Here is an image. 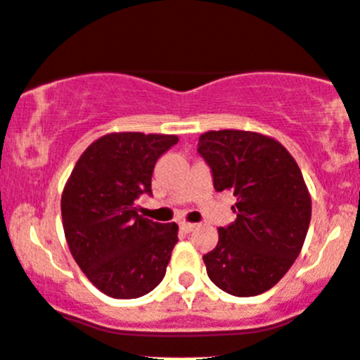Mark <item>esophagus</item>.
Listing matches in <instances>:
<instances>
[{"label": "esophagus", "instance_id": "esophagus-1", "mask_svg": "<svg viewBox=\"0 0 360 360\" xmlns=\"http://www.w3.org/2000/svg\"><path fill=\"white\" fill-rule=\"evenodd\" d=\"M179 228H181V231H184V233H192L193 229L197 228L195 224H192V222H179Z\"/></svg>", "mask_w": 360, "mask_h": 360}]
</instances>
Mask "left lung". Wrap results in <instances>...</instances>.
Segmentation results:
<instances>
[{
	"label": "left lung",
	"mask_w": 360,
	"mask_h": 360,
	"mask_svg": "<svg viewBox=\"0 0 360 360\" xmlns=\"http://www.w3.org/2000/svg\"><path fill=\"white\" fill-rule=\"evenodd\" d=\"M197 152L217 192H231L235 222L219 228V244L204 255L213 283L238 297L273 289L300 255L312 200L301 170L280 141L249 131L200 134Z\"/></svg>",
	"instance_id": "1"
}]
</instances>
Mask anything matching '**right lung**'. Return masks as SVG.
Returning <instances> with one entry per match:
<instances>
[{
    "instance_id": "1",
    "label": "right lung",
    "mask_w": 360,
    "mask_h": 360,
    "mask_svg": "<svg viewBox=\"0 0 360 360\" xmlns=\"http://www.w3.org/2000/svg\"><path fill=\"white\" fill-rule=\"evenodd\" d=\"M177 136L111 132L77 161L60 199L70 251L108 296L134 300L156 289L177 244V224L143 219L136 199L152 193V172Z\"/></svg>"
}]
</instances>
